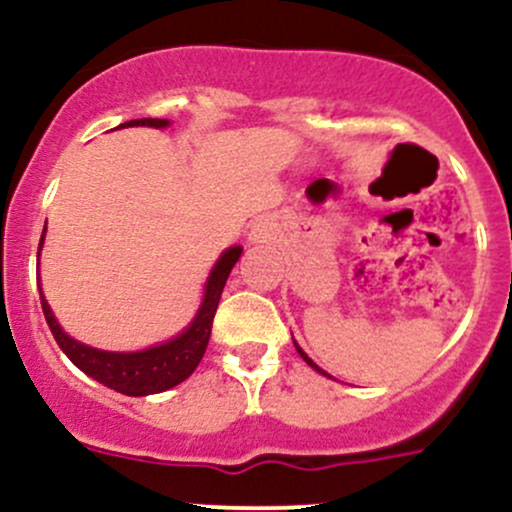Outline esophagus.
Returning a JSON list of instances; mask_svg holds the SVG:
<instances>
[{"mask_svg": "<svg viewBox=\"0 0 512 512\" xmlns=\"http://www.w3.org/2000/svg\"><path fill=\"white\" fill-rule=\"evenodd\" d=\"M260 235H262L260 228H257V230H255V240H260Z\"/></svg>", "mask_w": 512, "mask_h": 512, "instance_id": "esophagus-1", "label": "esophagus"}]
</instances>
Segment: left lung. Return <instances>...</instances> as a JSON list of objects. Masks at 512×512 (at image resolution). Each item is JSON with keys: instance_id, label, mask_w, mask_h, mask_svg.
Masks as SVG:
<instances>
[{"instance_id": "obj_1", "label": "left lung", "mask_w": 512, "mask_h": 512, "mask_svg": "<svg viewBox=\"0 0 512 512\" xmlns=\"http://www.w3.org/2000/svg\"><path fill=\"white\" fill-rule=\"evenodd\" d=\"M294 345H296V342H294ZM296 350H299V355L303 357V362H306V364H308V367H313V369H316V372H320V374H325V372H323V369H320V367H318V364H316V362H313V359H311V357H308V355H306V352H303L299 345H296Z\"/></svg>"}]
</instances>
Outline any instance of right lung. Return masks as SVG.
<instances>
[{"label":"right lung","mask_w":512,"mask_h":512,"mask_svg":"<svg viewBox=\"0 0 512 512\" xmlns=\"http://www.w3.org/2000/svg\"><path fill=\"white\" fill-rule=\"evenodd\" d=\"M123 126H153V128H165L170 126L167 119H133L121 123ZM46 235V233H43ZM43 245V238H41ZM41 245H38V255H41ZM243 247L233 245L228 247L221 255V260L216 262V267L211 269V277L206 282V294L201 301L199 313L192 320L187 330L170 342H162V345L150 347V350L140 352H104L94 350V347L82 345V342L72 340L70 335L63 333V328L55 320L53 311H50L46 296H43L41 286V306L43 316L48 320V328L53 333L55 342L60 345V350L70 357V362L75 367H80L84 374L97 379L99 384L109 386V389L126 393V396H148V393H160L172 389V386L182 384L184 379H189L196 367H199L201 357H204L206 345L211 338V325L213 316H216L218 301H221L223 286L228 282L230 269L238 262Z\"/></svg>","instance_id":"right-lung-1"}]
</instances>
